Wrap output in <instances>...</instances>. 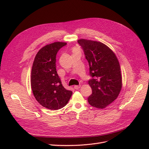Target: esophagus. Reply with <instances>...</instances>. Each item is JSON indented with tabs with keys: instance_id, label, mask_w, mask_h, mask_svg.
I'll return each mask as SVG.
<instances>
[{
	"instance_id": "esophagus-1",
	"label": "esophagus",
	"mask_w": 149,
	"mask_h": 149,
	"mask_svg": "<svg viewBox=\"0 0 149 149\" xmlns=\"http://www.w3.org/2000/svg\"><path fill=\"white\" fill-rule=\"evenodd\" d=\"M80 87H81V85H76L74 86V88L75 89H78L80 88Z\"/></svg>"
}]
</instances>
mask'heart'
Returning <instances> with one entry per match:
<instances>
[{
  "label": "heart",
  "instance_id": "obj_1",
  "mask_svg": "<svg viewBox=\"0 0 149 149\" xmlns=\"http://www.w3.org/2000/svg\"><path fill=\"white\" fill-rule=\"evenodd\" d=\"M73 50H74V51H75V50H76V49H73Z\"/></svg>",
  "mask_w": 149,
  "mask_h": 149
}]
</instances>
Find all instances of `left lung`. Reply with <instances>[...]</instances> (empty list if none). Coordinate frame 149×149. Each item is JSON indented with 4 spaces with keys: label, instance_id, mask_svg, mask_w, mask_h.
I'll list each match as a JSON object with an SVG mask.
<instances>
[{
    "label": "left lung",
    "instance_id": "obj_1",
    "mask_svg": "<svg viewBox=\"0 0 149 149\" xmlns=\"http://www.w3.org/2000/svg\"><path fill=\"white\" fill-rule=\"evenodd\" d=\"M78 43L82 47L89 63L88 81L92 94L88 101L91 106L103 109L118 97L122 88V76L119 61L114 52L104 43L80 39Z\"/></svg>",
    "mask_w": 149,
    "mask_h": 149
}]
</instances>
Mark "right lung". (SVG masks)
I'll list each match as a JSON object with an SVG mask.
<instances>
[{
  "label": "right lung",
  "instance_id": "right-lung-1",
  "mask_svg": "<svg viewBox=\"0 0 149 149\" xmlns=\"http://www.w3.org/2000/svg\"><path fill=\"white\" fill-rule=\"evenodd\" d=\"M66 43L55 42L43 47L35 56L31 73L34 97L42 106L58 110L65 106L72 95L61 84L56 69L58 52Z\"/></svg>",
  "mask_w": 149,
  "mask_h": 149
}]
</instances>
